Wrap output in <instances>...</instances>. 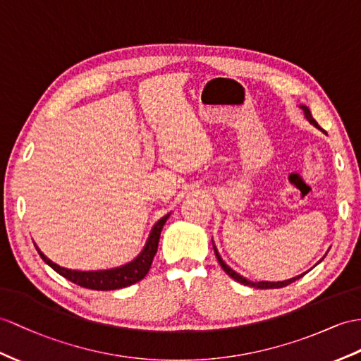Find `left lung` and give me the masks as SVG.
Segmentation results:
<instances>
[{
    "instance_id": "1",
    "label": "left lung",
    "mask_w": 361,
    "mask_h": 361,
    "mask_svg": "<svg viewBox=\"0 0 361 361\" xmlns=\"http://www.w3.org/2000/svg\"><path fill=\"white\" fill-rule=\"evenodd\" d=\"M300 109L303 110V113H305V118L310 121V124H312L315 128H319V130H322V127L317 124V122H315V119L312 118V114H311V111H310V109L306 107V105H300ZM323 131V130H322ZM213 248H214V252H216V257H217V260H219V263H221V267H222V269L226 272L228 276H230L231 279H234L235 282H239V283H242V285H247V286H252V288H259V289H274V288H283V286H286V285H289V283H293V282H295V280H298L300 277H303L306 272H303V274H300V276H297V277H293V279H288V280H283V282H251V280H248V279H245L243 276H240V274H237V272L234 271V269H231L230 267L226 265V263L224 262V259L221 257V254H219V251H217V248H216V245H213Z\"/></svg>"
}]
</instances>
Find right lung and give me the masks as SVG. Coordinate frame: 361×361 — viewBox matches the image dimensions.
<instances>
[{
	"mask_svg": "<svg viewBox=\"0 0 361 361\" xmlns=\"http://www.w3.org/2000/svg\"><path fill=\"white\" fill-rule=\"evenodd\" d=\"M169 217L170 214H166L154 224L150 235H148L144 250L140 251V254L136 259L126 263V265L111 268V269L76 271V269L63 268L56 265L55 262H51L49 257L44 256L41 250L37 247V243H35V247H37V251L41 256V259L46 262L50 268H54L59 276L66 277L75 285H79L87 289H94V291H113V289H121V288H127L130 285H133L147 276V272L152 268L154 254L157 251V245H159L161 231Z\"/></svg>",
	"mask_w": 361,
	"mask_h": 361,
	"instance_id": "add662e5",
	"label": "right lung"
}]
</instances>
